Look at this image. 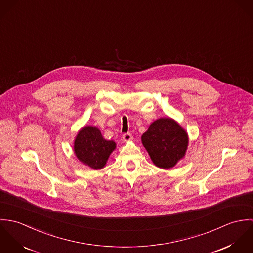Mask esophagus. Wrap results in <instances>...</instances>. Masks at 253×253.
<instances>
[{
  "mask_svg": "<svg viewBox=\"0 0 253 253\" xmlns=\"http://www.w3.org/2000/svg\"><path fill=\"white\" fill-rule=\"evenodd\" d=\"M123 140L125 142H128V141H131L132 140V135L130 133H125L123 134Z\"/></svg>",
  "mask_w": 253,
  "mask_h": 253,
  "instance_id": "1",
  "label": "esophagus"
}]
</instances>
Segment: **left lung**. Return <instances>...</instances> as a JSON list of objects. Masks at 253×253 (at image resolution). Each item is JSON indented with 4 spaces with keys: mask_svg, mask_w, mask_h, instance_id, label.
<instances>
[{
    "mask_svg": "<svg viewBox=\"0 0 253 253\" xmlns=\"http://www.w3.org/2000/svg\"><path fill=\"white\" fill-rule=\"evenodd\" d=\"M141 141L154 165L169 169L185 156L189 138L176 121L161 118L150 125L141 136Z\"/></svg>",
    "mask_w": 253,
    "mask_h": 253,
    "instance_id": "8db88e82",
    "label": "left lung"
}]
</instances>
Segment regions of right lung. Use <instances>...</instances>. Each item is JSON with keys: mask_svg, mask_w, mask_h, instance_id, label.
I'll list each match as a JSON object with an SVG mask.
<instances>
[{"mask_svg": "<svg viewBox=\"0 0 253 253\" xmlns=\"http://www.w3.org/2000/svg\"><path fill=\"white\" fill-rule=\"evenodd\" d=\"M115 149L116 143L113 140L104 139L100 130L91 126H84L78 132L74 142L76 157L93 169H103Z\"/></svg>", "mask_w": 253, "mask_h": 253, "instance_id": "1", "label": "right lung"}]
</instances>
